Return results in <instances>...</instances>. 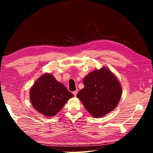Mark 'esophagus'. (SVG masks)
Segmentation results:
<instances>
[{"label":"esophagus","mask_w":153,"mask_h":153,"mask_svg":"<svg viewBox=\"0 0 153 153\" xmlns=\"http://www.w3.org/2000/svg\"><path fill=\"white\" fill-rule=\"evenodd\" d=\"M73 94H74V95L75 96V97H76V95L77 94V90H75V91H74L73 92Z\"/></svg>","instance_id":"34e87169"}]
</instances>
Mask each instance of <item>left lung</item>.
<instances>
[{
    "instance_id": "1",
    "label": "left lung",
    "mask_w": 153,
    "mask_h": 153,
    "mask_svg": "<svg viewBox=\"0 0 153 153\" xmlns=\"http://www.w3.org/2000/svg\"><path fill=\"white\" fill-rule=\"evenodd\" d=\"M83 83L84 88L77 97L93 117H103L117 107L122 88L117 77L107 67L90 72Z\"/></svg>"
}]
</instances>
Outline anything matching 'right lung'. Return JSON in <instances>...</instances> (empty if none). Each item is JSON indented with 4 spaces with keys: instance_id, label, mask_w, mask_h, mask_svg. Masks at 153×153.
<instances>
[{
    "instance_id": "right-lung-1",
    "label": "right lung",
    "mask_w": 153,
    "mask_h": 153,
    "mask_svg": "<svg viewBox=\"0 0 153 153\" xmlns=\"http://www.w3.org/2000/svg\"><path fill=\"white\" fill-rule=\"evenodd\" d=\"M72 97L73 94L50 74L40 76L30 91L32 106L46 117L55 116Z\"/></svg>"
}]
</instances>
